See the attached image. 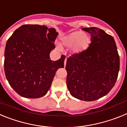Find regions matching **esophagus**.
I'll return each mask as SVG.
<instances>
[{
  "mask_svg": "<svg viewBox=\"0 0 127 127\" xmlns=\"http://www.w3.org/2000/svg\"><path fill=\"white\" fill-rule=\"evenodd\" d=\"M66 62H67V58H66L64 60V66L65 67V65H66Z\"/></svg>",
  "mask_w": 127,
  "mask_h": 127,
  "instance_id": "1",
  "label": "esophagus"
}]
</instances>
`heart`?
I'll list each match as a JSON object with an SVG mask.
<instances>
[{"instance_id": "obj_1", "label": "heart", "mask_w": 127, "mask_h": 127, "mask_svg": "<svg viewBox=\"0 0 127 127\" xmlns=\"http://www.w3.org/2000/svg\"><path fill=\"white\" fill-rule=\"evenodd\" d=\"M62 44L67 48H72V52L79 55L86 51L91 44V38L80 31L71 32L61 38ZM58 48L60 47L58 46Z\"/></svg>"}]
</instances>
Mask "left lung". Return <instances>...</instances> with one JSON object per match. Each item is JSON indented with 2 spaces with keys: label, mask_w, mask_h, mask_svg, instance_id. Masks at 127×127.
Here are the masks:
<instances>
[{
  "label": "left lung",
  "mask_w": 127,
  "mask_h": 127,
  "mask_svg": "<svg viewBox=\"0 0 127 127\" xmlns=\"http://www.w3.org/2000/svg\"><path fill=\"white\" fill-rule=\"evenodd\" d=\"M82 30L91 34V44L86 51L67 58V86L72 97L94 101L107 95L116 83L120 57L113 36L97 27Z\"/></svg>",
  "instance_id": "8db88e82"
}]
</instances>
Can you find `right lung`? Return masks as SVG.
Segmentation results:
<instances>
[{
    "mask_svg": "<svg viewBox=\"0 0 127 127\" xmlns=\"http://www.w3.org/2000/svg\"><path fill=\"white\" fill-rule=\"evenodd\" d=\"M58 33L54 28L39 25H24L7 41L4 52V71L10 86L25 98H40L51 87L59 68L64 67V55L50 60Z\"/></svg>",
    "mask_w": 127,
    "mask_h": 127,
    "instance_id": "obj_1",
    "label": "right lung"
}]
</instances>
